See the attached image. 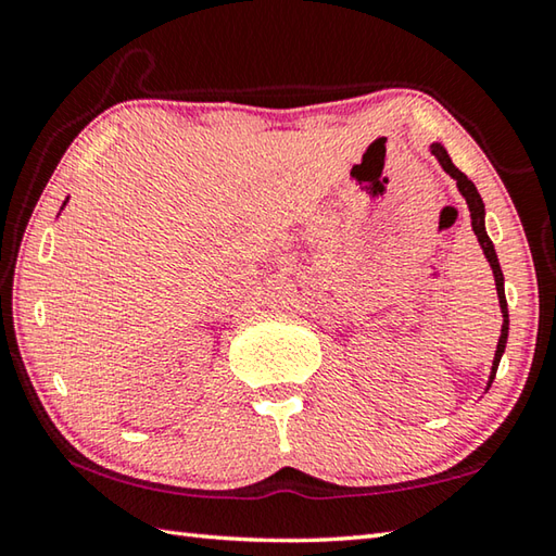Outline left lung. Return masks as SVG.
I'll return each instance as SVG.
<instances>
[{"mask_svg": "<svg viewBox=\"0 0 556 556\" xmlns=\"http://www.w3.org/2000/svg\"><path fill=\"white\" fill-rule=\"evenodd\" d=\"M430 153L438 157V163L442 165V169L457 181V189L459 194L467 199V206H469V214H471V228L473 233L479 238V245L483 250V255H486L489 265L493 269V279H496V291H498V304H501V313H503V326H501V338H498V348H496V357H493V367H491V377H489V387L493 377H496V369H498V362L503 357V352H506V342H508V304H506V291H503V271L498 265V257H496V250H493L491 238L486 236V226H483V216H486V211H483V201L479 197L477 187H473V181L462 173V169L454 167V163L447 155V150L442 148L440 143H432L430 146Z\"/></svg>", "mask_w": 556, "mask_h": 556, "instance_id": "8db88e82", "label": "left lung"}]
</instances>
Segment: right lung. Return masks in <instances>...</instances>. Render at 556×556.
I'll return each mask as SVG.
<instances>
[{"instance_id":"right-lung-1","label":"right lung","mask_w":556,"mask_h":556,"mask_svg":"<svg viewBox=\"0 0 556 556\" xmlns=\"http://www.w3.org/2000/svg\"><path fill=\"white\" fill-rule=\"evenodd\" d=\"M63 206H65V204H63Z\"/></svg>"}]
</instances>
